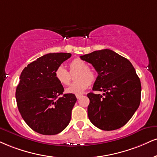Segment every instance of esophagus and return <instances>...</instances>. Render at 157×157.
I'll return each mask as SVG.
<instances>
[{
  "instance_id": "obj_1",
  "label": "esophagus",
  "mask_w": 157,
  "mask_h": 157,
  "mask_svg": "<svg viewBox=\"0 0 157 157\" xmlns=\"http://www.w3.org/2000/svg\"><path fill=\"white\" fill-rule=\"evenodd\" d=\"M81 97H82V94H80V95H76L77 99H80Z\"/></svg>"
}]
</instances>
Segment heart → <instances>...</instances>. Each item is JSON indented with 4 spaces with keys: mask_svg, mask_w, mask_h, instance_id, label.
<instances>
[{
    "mask_svg": "<svg viewBox=\"0 0 157 157\" xmlns=\"http://www.w3.org/2000/svg\"><path fill=\"white\" fill-rule=\"evenodd\" d=\"M70 71H78L75 76L77 82L71 84L66 89V92L69 94L80 95L86 90L90 82H93L96 79V73L94 70L88 68V64L80 58H75L69 63ZM54 76L56 80L60 84L67 86L70 82V74L63 66H59L55 70Z\"/></svg>",
    "mask_w": 157,
    "mask_h": 157,
    "instance_id": "b5f03b06",
    "label": "heart"
}]
</instances>
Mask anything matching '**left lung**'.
Segmentation results:
<instances>
[{
  "label": "left lung",
  "instance_id": "8db88e82",
  "mask_svg": "<svg viewBox=\"0 0 157 157\" xmlns=\"http://www.w3.org/2000/svg\"><path fill=\"white\" fill-rule=\"evenodd\" d=\"M98 73L92 92L88 115L90 122L105 131L118 129L130 120L139 107L141 83L131 62L114 51L105 49L81 56Z\"/></svg>",
  "mask_w": 157,
  "mask_h": 157
}]
</instances>
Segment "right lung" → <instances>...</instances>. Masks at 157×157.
Masks as SVG:
<instances>
[{"label":"right lung","mask_w":157,"mask_h":157,"mask_svg":"<svg viewBox=\"0 0 157 157\" xmlns=\"http://www.w3.org/2000/svg\"><path fill=\"white\" fill-rule=\"evenodd\" d=\"M71 56L65 52L46 54L28 64L20 75L15 94L18 109L28 126L41 135H57L70 122L77 98L69 94L60 97L64 88L54 72Z\"/></svg>","instance_id":"obj_1"}]
</instances>
